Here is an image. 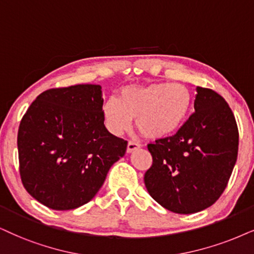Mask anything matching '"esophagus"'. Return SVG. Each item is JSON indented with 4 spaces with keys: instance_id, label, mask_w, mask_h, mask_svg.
Here are the masks:
<instances>
[{
    "instance_id": "1",
    "label": "esophagus",
    "mask_w": 254,
    "mask_h": 254,
    "mask_svg": "<svg viewBox=\"0 0 254 254\" xmlns=\"http://www.w3.org/2000/svg\"><path fill=\"white\" fill-rule=\"evenodd\" d=\"M138 147H140L139 144L136 143V142H132V140H130V142L127 143V153H130V152H132V151L137 150Z\"/></svg>"
}]
</instances>
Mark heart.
<instances>
[{"mask_svg":"<svg viewBox=\"0 0 254 254\" xmlns=\"http://www.w3.org/2000/svg\"><path fill=\"white\" fill-rule=\"evenodd\" d=\"M192 104L190 90L179 83L156 82L125 86L118 99L108 98L102 107L110 132L122 134L136 118L137 129L149 139L171 136L184 124Z\"/></svg>","mask_w":254,"mask_h":254,"instance_id":"heart-1","label":"heart"}]
</instances>
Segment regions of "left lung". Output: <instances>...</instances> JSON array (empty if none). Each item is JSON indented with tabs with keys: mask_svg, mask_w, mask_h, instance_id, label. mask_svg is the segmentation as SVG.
Here are the masks:
<instances>
[{
	"mask_svg": "<svg viewBox=\"0 0 254 254\" xmlns=\"http://www.w3.org/2000/svg\"><path fill=\"white\" fill-rule=\"evenodd\" d=\"M194 112L173 136L147 144L152 165L146 190L175 213L210 207L229 183L237 162L239 132L229 104L211 89L197 86Z\"/></svg>",
	"mask_w": 254,
	"mask_h": 254,
	"instance_id": "8db88e82",
	"label": "left lung"
}]
</instances>
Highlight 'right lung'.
Here are the masks:
<instances>
[{"label":"right lung","instance_id":"right-lung-1","mask_svg":"<svg viewBox=\"0 0 254 254\" xmlns=\"http://www.w3.org/2000/svg\"><path fill=\"white\" fill-rule=\"evenodd\" d=\"M102 86L49 89L31 103L17 134L22 183L53 210L89 203L109 170L125 155L127 140L104 125Z\"/></svg>","mask_w":254,"mask_h":254}]
</instances>
